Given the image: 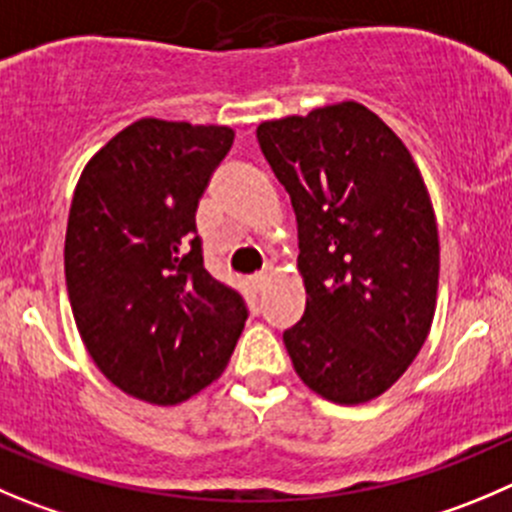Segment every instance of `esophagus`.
I'll return each instance as SVG.
<instances>
[{
  "label": "esophagus",
  "instance_id": "esophagus-1",
  "mask_svg": "<svg viewBox=\"0 0 512 512\" xmlns=\"http://www.w3.org/2000/svg\"><path fill=\"white\" fill-rule=\"evenodd\" d=\"M251 281H253V286H256V289L264 291V286L269 284V274H266V271H261V274H253Z\"/></svg>",
  "mask_w": 512,
  "mask_h": 512
}]
</instances>
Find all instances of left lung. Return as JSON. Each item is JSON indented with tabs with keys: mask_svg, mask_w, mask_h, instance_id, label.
<instances>
[{
	"mask_svg": "<svg viewBox=\"0 0 512 512\" xmlns=\"http://www.w3.org/2000/svg\"><path fill=\"white\" fill-rule=\"evenodd\" d=\"M256 138L299 223L306 309L286 352L311 392L364 405L415 362L435 316L440 236L425 178L354 100L266 120Z\"/></svg>",
	"mask_w": 512,
	"mask_h": 512,
	"instance_id": "1",
	"label": "left lung"
}]
</instances>
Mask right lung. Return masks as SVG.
Masks as SVG:
<instances>
[{"label": "right lung", "instance_id": "right-lung-1", "mask_svg": "<svg viewBox=\"0 0 512 512\" xmlns=\"http://www.w3.org/2000/svg\"><path fill=\"white\" fill-rule=\"evenodd\" d=\"M228 125L143 118L82 170L65 279L92 362L150 405H178L221 377L246 324L241 294L203 266L196 211L233 145Z\"/></svg>", "mask_w": 512, "mask_h": 512}]
</instances>
